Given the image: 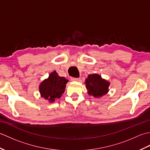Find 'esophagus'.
Returning a JSON list of instances; mask_svg holds the SVG:
<instances>
[{
  "mask_svg": "<svg viewBox=\"0 0 150 150\" xmlns=\"http://www.w3.org/2000/svg\"><path fill=\"white\" fill-rule=\"evenodd\" d=\"M71 80L72 81L77 82V81H79V78H71Z\"/></svg>",
  "mask_w": 150,
  "mask_h": 150,
  "instance_id": "obj_1",
  "label": "esophagus"
}]
</instances>
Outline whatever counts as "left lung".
<instances>
[{
    "label": "left lung",
    "instance_id": "1",
    "mask_svg": "<svg viewBox=\"0 0 150 150\" xmlns=\"http://www.w3.org/2000/svg\"><path fill=\"white\" fill-rule=\"evenodd\" d=\"M88 93L95 98H99L108 92L110 82L103 79L98 74H90L85 81Z\"/></svg>",
    "mask_w": 150,
    "mask_h": 150
}]
</instances>
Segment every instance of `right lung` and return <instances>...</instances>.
<instances>
[{"mask_svg":"<svg viewBox=\"0 0 150 150\" xmlns=\"http://www.w3.org/2000/svg\"><path fill=\"white\" fill-rule=\"evenodd\" d=\"M68 80L60 77L55 71L51 73L47 79L44 80L39 86L40 96L44 99L53 103L57 98H60L65 91L66 85Z\"/></svg>","mask_w":150,"mask_h":150,"instance_id":"add662e5","label":"right lung"}]
</instances>
